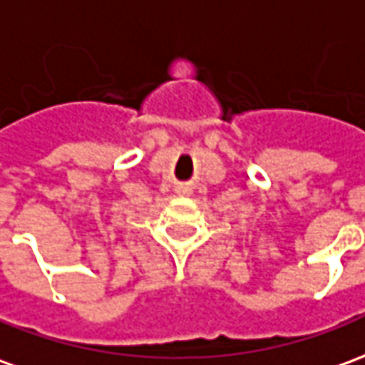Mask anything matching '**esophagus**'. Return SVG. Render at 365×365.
Returning <instances> with one entry per match:
<instances>
[{
	"label": "esophagus",
	"mask_w": 365,
	"mask_h": 365,
	"mask_svg": "<svg viewBox=\"0 0 365 365\" xmlns=\"http://www.w3.org/2000/svg\"><path fill=\"white\" fill-rule=\"evenodd\" d=\"M178 195H185V197H188V195H192V188H190V185H180V187L177 188Z\"/></svg>",
	"instance_id": "esophagus-1"
}]
</instances>
